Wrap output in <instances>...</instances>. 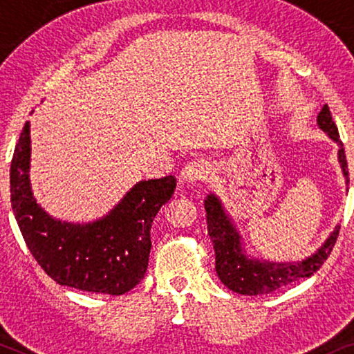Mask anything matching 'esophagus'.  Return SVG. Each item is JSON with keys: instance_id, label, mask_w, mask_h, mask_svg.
<instances>
[{"instance_id": "obj_1", "label": "esophagus", "mask_w": 354, "mask_h": 354, "mask_svg": "<svg viewBox=\"0 0 354 354\" xmlns=\"http://www.w3.org/2000/svg\"><path fill=\"white\" fill-rule=\"evenodd\" d=\"M207 176H209V164L203 161V159H200V161L188 162L180 172L182 182H188V183L206 180Z\"/></svg>"}]
</instances>
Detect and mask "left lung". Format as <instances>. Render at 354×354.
<instances>
[{
  "label": "left lung",
  "instance_id": "1",
  "mask_svg": "<svg viewBox=\"0 0 354 354\" xmlns=\"http://www.w3.org/2000/svg\"><path fill=\"white\" fill-rule=\"evenodd\" d=\"M317 125L328 135L332 142L338 145V162H340L345 183L348 185L350 178H348L345 148H343L338 129L327 104L322 106L317 115ZM205 209L207 235L211 236L212 245H214L216 272L221 282L232 292L250 295V297L270 293L295 280L311 277L328 258L337 241L338 230H340V225H337L321 245V248H317L316 253L308 256L306 259L293 261V263H272V261L251 258L250 254H246L243 239L216 193H209L205 198Z\"/></svg>",
  "mask_w": 354,
  "mask_h": 354
}]
</instances>
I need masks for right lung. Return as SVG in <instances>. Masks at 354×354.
Wrapping results in <instances>:
<instances>
[{
    "mask_svg": "<svg viewBox=\"0 0 354 354\" xmlns=\"http://www.w3.org/2000/svg\"><path fill=\"white\" fill-rule=\"evenodd\" d=\"M30 122L14 149L11 205L27 248L59 285L91 293L124 295L145 277L153 219L176 190V177L140 180L108 214L93 222H67L38 205L30 183Z\"/></svg>",
    "mask_w": 354,
    "mask_h": 354,
    "instance_id": "right-lung-1",
    "label": "right lung"
}]
</instances>
